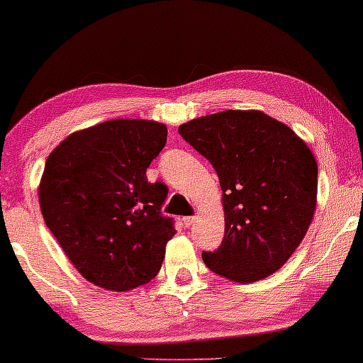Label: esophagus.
<instances>
[{
	"mask_svg": "<svg viewBox=\"0 0 363 363\" xmlns=\"http://www.w3.org/2000/svg\"><path fill=\"white\" fill-rule=\"evenodd\" d=\"M182 223H183V226H185V228H190L193 223H195V216H185L182 220Z\"/></svg>",
	"mask_w": 363,
	"mask_h": 363,
	"instance_id": "obj_1",
	"label": "esophagus"
}]
</instances>
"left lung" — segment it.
<instances>
[{
  "instance_id": "8db88e82",
  "label": "left lung",
  "mask_w": 363,
  "mask_h": 363,
  "mask_svg": "<svg viewBox=\"0 0 363 363\" xmlns=\"http://www.w3.org/2000/svg\"><path fill=\"white\" fill-rule=\"evenodd\" d=\"M180 135L208 158L223 190L225 238L203 252L208 269L247 284L271 276L297 250L317 203V162L297 133L261 111L193 118Z\"/></svg>"
}]
</instances>
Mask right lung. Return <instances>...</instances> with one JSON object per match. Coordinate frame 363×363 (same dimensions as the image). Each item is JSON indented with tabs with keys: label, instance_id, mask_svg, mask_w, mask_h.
<instances>
[{
	"label": "right lung",
	"instance_id": "obj_1",
	"mask_svg": "<svg viewBox=\"0 0 363 363\" xmlns=\"http://www.w3.org/2000/svg\"><path fill=\"white\" fill-rule=\"evenodd\" d=\"M165 143V123L113 118L71 133L48 157L38 188L44 221L102 289L130 291L160 271L175 228L160 213L167 186L145 173Z\"/></svg>",
	"mask_w": 363,
	"mask_h": 363
}]
</instances>
